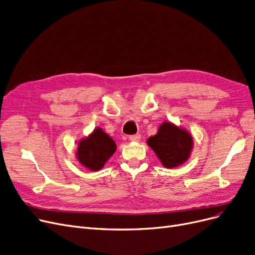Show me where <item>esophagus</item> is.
<instances>
[{
	"instance_id": "esophagus-1",
	"label": "esophagus",
	"mask_w": 255,
	"mask_h": 255,
	"mask_svg": "<svg viewBox=\"0 0 255 255\" xmlns=\"http://www.w3.org/2000/svg\"><path fill=\"white\" fill-rule=\"evenodd\" d=\"M129 139L131 140V142H138V140L140 139V134H133V135H130V136H129Z\"/></svg>"
}]
</instances>
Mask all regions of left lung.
Returning a JSON list of instances; mask_svg holds the SVG:
<instances>
[{"instance_id":"8db88e82","label":"left lung","mask_w":255,"mask_h":255,"mask_svg":"<svg viewBox=\"0 0 255 255\" xmlns=\"http://www.w3.org/2000/svg\"><path fill=\"white\" fill-rule=\"evenodd\" d=\"M147 144L152 148L163 166L174 168L189 157L193 139L186 130L166 122L159 126L154 136L148 138Z\"/></svg>"}]
</instances>
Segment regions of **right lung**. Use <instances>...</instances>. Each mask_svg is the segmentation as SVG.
I'll use <instances>...</instances> for the list:
<instances>
[{"instance_id":"obj_1","label":"right lung","mask_w":255,"mask_h":255,"mask_svg":"<svg viewBox=\"0 0 255 255\" xmlns=\"http://www.w3.org/2000/svg\"><path fill=\"white\" fill-rule=\"evenodd\" d=\"M116 150L115 140L101 128H97L88 137L79 143L77 155L83 166L92 171H98L104 167Z\"/></svg>"}]
</instances>
